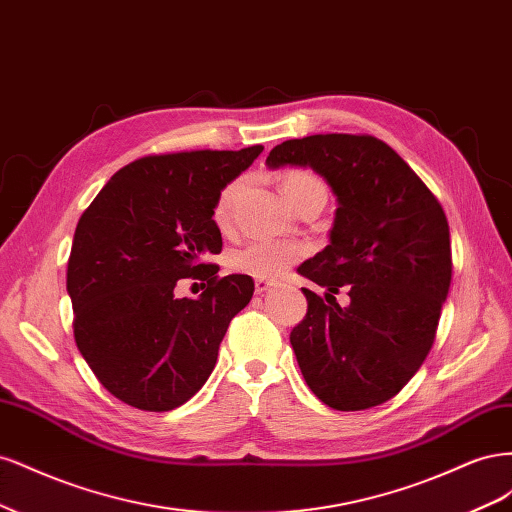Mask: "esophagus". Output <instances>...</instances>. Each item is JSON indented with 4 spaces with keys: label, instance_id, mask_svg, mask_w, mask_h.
<instances>
[{
    "label": "esophagus",
    "instance_id": "obj_1",
    "mask_svg": "<svg viewBox=\"0 0 512 512\" xmlns=\"http://www.w3.org/2000/svg\"><path fill=\"white\" fill-rule=\"evenodd\" d=\"M254 286H256V294H262V292H267L269 288H273L275 282H271V280H256Z\"/></svg>",
    "mask_w": 512,
    "mask_h": 512
}]
</instances>
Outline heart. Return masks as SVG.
I'll return each instance as SVG.
<instances>
[{
	"label": "heart",
	"instance_id": "1",
	"mask_svg": "<svg viewBox=\"0 0 512 512\" xmlns=\"http://www.w3.org/2000/svg\"><path fill=\"white\" fill-rule=\"evenodd\" d=\"M243 192V179H235L226 183L222 192L215 198L213 220L220 228H226L232 211H235L237 200ZM282 192L292 207H297L303 198L312 194H324L327 190L320 179L314 175L303 173V170H290L282 177ZM303 256V247L290 241H252L239 250L230 252L228 267L230 271L256 277V280H269V277H280L286 273L294 262Z\"/></svg>",
	"mask_w": 512,
	"mask_h": 512
}]
</instances>
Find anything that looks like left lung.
<instances>
[{"label": "left lung", "mask_w": 512, "mask_h": 512, "mask_svg": "<svg viewBox=\"0 0 512 512\" xmlns=\"http://www.w3.org/2000/svg\"><path fill=\"white\" fill-rule=\"evenodd\" d=\"M309 166L337 196L331 243L297 269L342 308L301 288L305 318L290 344L312 393L333 410L395 397L423 365L451 288V235L438 198L369 134H314L271 149L267 166ZM333 297V296H332ZM334 298V297H333Z\"/></svg>", "instance_id": "left-lung-1"}]
</instances>
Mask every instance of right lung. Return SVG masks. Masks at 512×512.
Segmentation results:
<instances>
[{"instance_id": "add662e5", "label": "right lung", "mask_w": 512, "mask_h": 512, "mask_svg": "<svg viewBox=\"0 0 512 512\" xmlns=\"http://www.w3.org/2000/svg\"><path fill=\"white\" fill-rule=\"evenodd\" d=\"M181 151L145 156L108 179L74 230L66 286L74 342L123 404L168 412L194 397L218 361L230 320L250 303V275L218 277L215 198L262 153ZM207 281L198 300L174 288Z\"/></svg>"}]
</instances>
